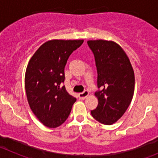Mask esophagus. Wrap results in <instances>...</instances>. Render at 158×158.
Here are the masks:
<instances>
[{
	"instance_id": "1",
	"label": "esophagus",
	"mask_w": 158,
	"mask_h": 158,
	"mask_svg": "<svg viewBox=\"0 0 158 158\" xmlns=\"http://www.w3.org/2000/svg\"><path fill=\"white\" fill-rule=\"evenodd\" d=\"M88 96H89V92L86 91V90H85V91H84L83 93H79V98L80 99H85V98H86Z\"/></svg>"
}]
</instances>
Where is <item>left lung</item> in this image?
I'll list each match as a JSON object with an SVG mask.
<instances>
[{"mask_svg":"<svg viewBox=\"0 0 158 158\" xmlns=\"http://www.w3.org/2000/svg\"><path fill=\"white\" fill-rule=\"evenodd\" d=\"M97 69V86L95 93L98 106L91 114L95 120L105 125L116 123L124 114L134 93L135 78L130 59L116 42L89 40Z\"/></svg>","mask_w":158,"mask_h":158,"instance_id":"left-lung-1","label":"left lung"}]
</instances>
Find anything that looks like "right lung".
I'll return each mask as SVG.
<instances>
[{"label":"right lung","instance_id":"right-lung-1","mask_svg":"<svg viewBox=\"0 0 158 158\" xmlns=\"http://www.w3.org/2000/svg\"><path fill=\"white\" fill-rule=\"evenodd\" d=\"M83 40H50L41 45L27 64L24 77L26 96L38 120L56 128L67 120L76 99L65 85V66L70 55Z\"/></svg>","mask_w":158,"mask_h":158}]
</instances>
